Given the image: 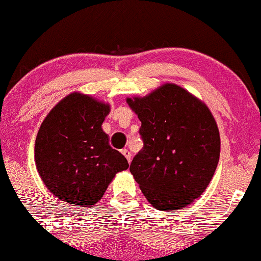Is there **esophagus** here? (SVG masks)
<instances>
[{
  "label": "esophagus",
  "mask_w": 261,
  "mask_h": 261,
  "mask_svg": "<svg viewBox=\"0 0 261 261\" xmlns=\"http://www.w3.org/2000/svg\"><path fill=\"white\" fill-rule=\"evenodd\" d=\"M122 154H123L124 156H126L128 162L132 161V153L129 152V150H128V149H122Z\"/></svg>",
  "instance_id": "34e87169"
}]
</instances>
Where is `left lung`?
Segmentation results:
<instances>
[{
    "label": "left lung",
    "mask_w": 261,
    "mask_h": 261,
    "mask_svg": "<svg viewBox=\"0 0 261 261\" xmlns=\"http://www.w3.org/2000/svg\"><path fill=\"white\" fill-rule=\"evenodd\" d=\"M127 102L141 121L143 141L130 173L153 207L182 208L202 194L217 169L220 137L212 113L173 84Z\"/></svg>",
    "instance_id": "obj_1"
}]
</instances>
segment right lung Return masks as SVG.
<instances>
[{
	"instance_id": "1",
	"label": "right lung",
	"mask_w": 261,
	"mask_h": 261,
	"mask_svg": "<svg viewBox=\"0 0 261 261\" xmlns=\"http://www.w3.org/2000/svg\"><path fill=\"white\" fill-rule=\"evenodd\" d=\"M109 106L73 93L51 109L35 140L37 172L62 201L89 206L101 200L127 159L113 149L101 128Z\"/></svg>"
}]
</instances>
